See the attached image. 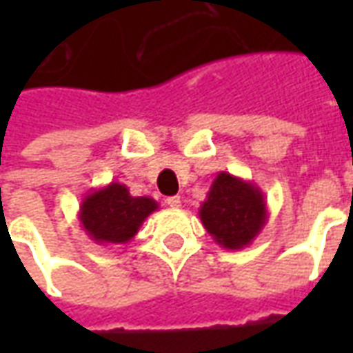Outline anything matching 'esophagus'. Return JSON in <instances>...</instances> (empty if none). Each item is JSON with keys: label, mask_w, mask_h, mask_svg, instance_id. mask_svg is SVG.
<instances>
[{"label": "esophagus", "mask_w": 353, "mask_h": 353, "mask_svg": "<svg viewBox=\"0 0 353 353\" xmlns=\"http://www.w3.org/2000/svg\"><path fill=\"white\" fill-rule=\"evenodd\" d=\"M166 204L170 208H179L181 206V199L179 196H170V199H166Z\"/></svg>", "instance_id": "esophagus-1"}]
</instances>
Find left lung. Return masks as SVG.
Instances as JSON below:
<instances>
[{
  "instance_id": "8db88e82",
  "label": "left lung",
  "mask_w": 353,
  "mask_h": 353,
  "mask_svg": "<svg viewBox=\"0 0 353 353\" xmlns=\"http://www.w3.org/2000/svg\"><path fill=\"white\" fill-rule=\"evenodd\" d=\"M199 217L215 244L225 250H244L268 221V208L257 185L219 172L200 204Z\"/></svg>"
}]
</instances>
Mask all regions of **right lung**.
I'll list each match as a JSON object with an SVG mask.
<instances>
[{
    "label": "right lung",
    "instance_id": "add662e5",
    "mask_svg": "<svg viewBox=\"0 0 353 353\" xmlns=\"http://www.w3.org/2000/svg\"><path fill=\"white\" fill-rule=\"evenodd\" d=\"M157 210L159 202L151 196H132L126 185L111 181L81 200V229L98 245L128 244Z\"/></svg>",
    "mask_w": 353,
    "mask_h": 353
}]
</instances>
